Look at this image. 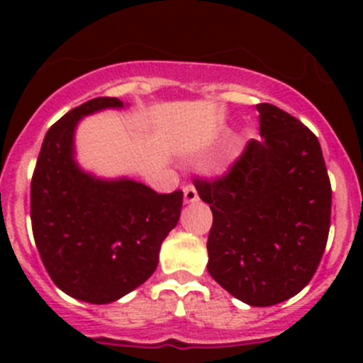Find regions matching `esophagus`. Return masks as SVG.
Returning a JSON list of instances; mask_svg holds the SVG:
<instances>
[{
    "label": "esophagus",
    "mask_w": 363,
    "mask_h": 363,
    "mask_svg": "<svg viewBox=\"0 0 363 363\" xmlns=\"http://www.w3.org/2000/svg\"><path fill=\"white\" fill-rule=\"evenodd\" d=\"M184 201L185 203H194L198 201V191L194 185H185L184 187Z\"/></svg>",
    "instance_id": "obj_1"
}]
</instances>
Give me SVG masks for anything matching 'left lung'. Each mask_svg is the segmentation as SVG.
<instances>
[{
	"mask_svg": "<svg viewBox=\"0 0 363 363\" xmlns=\"http://www.w3.org/2000/svg\"><path fill=\"white\" fill-rule=\"evenodd\" d=\"M256 108L264 140L247 143L225 176L194 185L213 211L209 274L247 306L269 307L318 269L333 194L318 138L274 105Z\"/></svg>",
	"mask_w": 363,
	"mask_h": 363,
	"instance_id": "1",
	"label": "left lung"
}]
</instances>
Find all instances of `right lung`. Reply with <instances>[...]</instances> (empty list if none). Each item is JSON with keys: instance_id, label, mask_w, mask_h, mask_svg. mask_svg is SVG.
Returning a JSON list of instances; mask_svg holds the SVG:
<instances>
[{"instance_id": "right-lung-1", "label": "right lung", "mask_w": 363, "mask_h": 363, "mask_svg": "<svg viewBox=\"0 0 363 363\" xmlns=\"http://www.w3.org/2000/svg\"><path fill=\"white\" fill-rule=\"evenodd\" d=\"M118 98H94L45 134L30 184V220L41 262L65 294L111 303L149 280L160 247L179 220L184 192L158 194L130 178H98L76 162L79 120Z\"/></svg>"}]
</instances>
